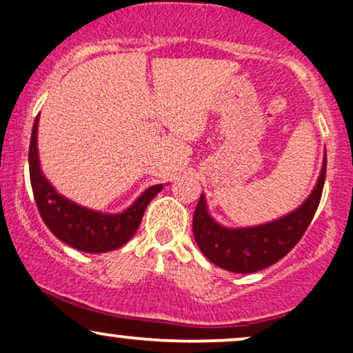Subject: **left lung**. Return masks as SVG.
<instances>
[{
  "label": "left lung",
  "instance_id": "left-lung-1",
  "mask_svg": "<svg viewBox=\"0 0 353 353\" xmlns=\"http://www.w3.org/2000/svg\"><path fill=\"white\" fill-rule=\"evenodd\" d=\"M325 165L327 157L307 200L296 211L266 225L238 230L218 225L210 216L205 194H201L193 214V236L198 248L211 263L238 274H250L276 264L299 243L312 221L325 183Z\"/></svg>",
  "mask_w": 353,
  "mask_h": 353
}]
</instances>
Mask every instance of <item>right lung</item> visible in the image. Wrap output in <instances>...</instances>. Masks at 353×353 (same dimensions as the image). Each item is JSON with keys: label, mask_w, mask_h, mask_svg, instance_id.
<instances>
[{"label": "right lung", "mask_w": 353, "mask_h": 353, "mask_svg": "<svg viewBox=\"0 0 353 353\" xmlns=\"http://www.w3.org/2000/svg\"><path fill=\"white\" fill-rule=\"evenodd\" d=\"M37 115L29 143V176L41 218L62 243L84 252H107L123 246L139 230L148 203L163 185H153L119 214H105L64 198L46 180L37 157Z\"/></svg>", "instance_id": "obj_1"}]
</instances>
